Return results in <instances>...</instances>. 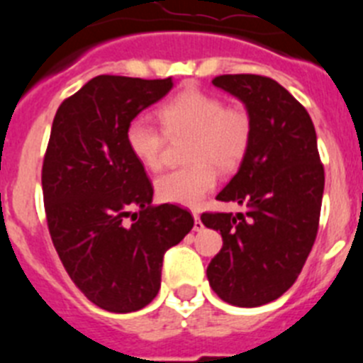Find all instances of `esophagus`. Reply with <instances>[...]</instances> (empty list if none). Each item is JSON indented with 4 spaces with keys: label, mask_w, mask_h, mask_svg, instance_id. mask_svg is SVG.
<instances>
[{
    "label": "esophagus",
    "mask_w": 363,
    "mask_h": 363,
    "mask_svg": "<svg viewBox=\"0 0 363 363\" xmlns=\"http://www.w3.org/2000/svg\"><path fill=\"white\" fill-rule=\"evenodd\" d=\"M194 230H196V233H201V230H203V223H201L198 214H194Z\"/></svg>",
    "instance_id": "1"
}]
</instances>
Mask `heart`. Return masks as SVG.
<instances>
[{"label":"heart","mask_w":363,"mask_h":363,"mask_svg":"<svg viewBox=\"0 0 363 363\" xmlns=\"http://www.w3.org/2000/svg\"><path fill=\"white\" fill-rule=\"evenodd\" d=\"M167 136L191 134L187 160L191 165L160 176L156 194L165 203L198 207L216 185V167L234 171L251 142V120L238 107H225L216 94L185 89L158 108ZM130 154L143 167L158 171L163 165V133L145 118H134L125 130Z\"/></svg>","instance_id":"heart-1"}]
</instances>
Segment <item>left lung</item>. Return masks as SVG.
I'll return each instance as SVG.
<instances>
[{
  "instance_id": "left-lung-1",
  "label": "left lung",
  "mask_w": 363,
  "mask_h": 363,
  "mask_svg": "<svg viewBox=\"0 0 363 363\" xmlns=\"http://www.w3.org/2000/svg\"><path fill=\"white\" fill-rule=\"evenodd\" d=\"M213 85L238 98L251 120V142L238 172L218 194L247 213H205L223 245L211 259L214 293L236 307H259L296 281L318 233L323 167L307 111L278 82L225 74Z\"/></svg>"
}]
</instances>
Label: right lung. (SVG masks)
Returning a JSON list of instances; mask_svg holds the SVG:
<instances>
[{"label": "right lung", "mask_w": 363, "mask_h": 363, "mask_svg": "<svg viewBox=\"0 0 363 363\" xmlns=\"http://www.w3.org/2000/svg\"><path fill=\"white\" fill-rule=\"evenodd\" d=\"M172 86V78L96 76L52 121L41 174L50 238L74 285L108 313L149 306L163 255L194 225L178 205L152 207V185L125 142L127 125Z\"/></svg>", "instance_id": "add662e5"}]
</instances>
